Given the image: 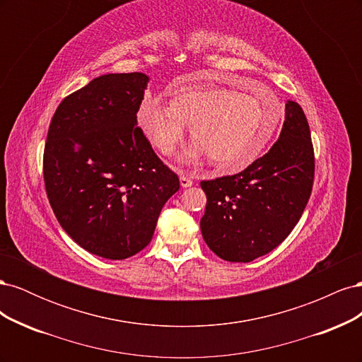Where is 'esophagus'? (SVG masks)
<instances>
[{
	"instance_id": "34e87169",
	"label": "esophagus",
	"mask_w": 362,
	"mask_h": 362,
	"mask_svg": "<svg viewBox=\"0 0 362 362\" xmlns=\"http://www.w3.org/2000/svg\"><path fill=\"white\" fill-rule=\"evenodd\" d=\"M180 182H181V187H192V185H193L192 178L189 177V175H185V173L180 175Z\"/></svg>"
}]
</instances>
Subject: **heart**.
<instances>
[{"mask_svg":"<svg viewBox=\"0 0 362 362\" xmlns=\"http://www.w3.org/2000/svg\"><path fill=\"white\" fill-rule=\"evenodd\" d=\"M141 129L161 154H170L192 127L194 144L181 154L185 163L208 156L221 170L235 172L254 163L279 122L275 95H254L213 87L175 95L172 105L148 100L140 105Z\"/></svg>","mask_w":362,"mask_h":362,"instance_id":"b5f03b06","label":"heart"}]
</instances>
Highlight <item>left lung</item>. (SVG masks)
<instances>
[{
	"label": "left lung",
	"instance_id": "8db88e82",
	"mask_svg": "<svg viewBox=\"0 0 362 362\" xmlns=\"http://www.w3.org/2000/svg\"><path fill=\"white\" fill-rule=\"evenodd\" d=\"M314 149L302 107L287 101L279 139L240 173L202 181L201 231L217 257L249 262L269 254L293 231L311 196Z\"/></svg>",
	"mask_w": 362,
	"mask_h": 362
}]
</instances>
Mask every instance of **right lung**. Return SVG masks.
Here are the masks:
<instances>
[{"instance_id": "add662e5", "label": "right lung", "mask_w": 362, "mask_h": 362, "mask_svg": "<svg viewBox=\"0 0 362 362\" xmlns=\"http://www.w3.org/2000/svg\"><path fill=\"white\" fill-rule=\"evenodd\" d=\"M148 83L141 72L98 76L64 98L48 129L43 180L52 211L76 245L107 259L146 247L180 190L137 127Z\"/></svg>"}]
</instances>
